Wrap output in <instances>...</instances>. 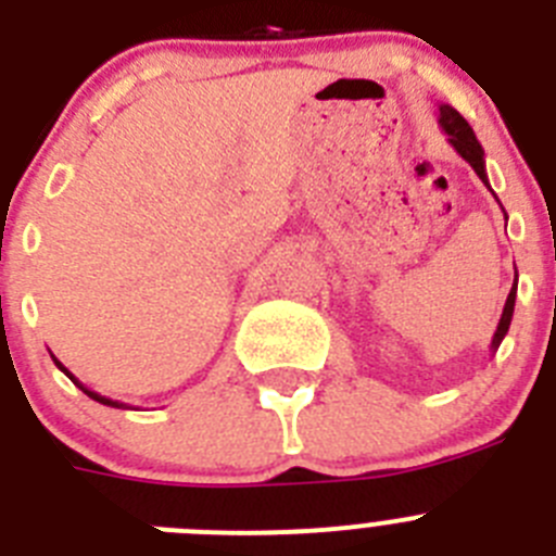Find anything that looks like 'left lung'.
<instances>
[{"instance_id":"1","label":"left lung","mask_w":556,"mask_h":556,"mask_svg":"<svg viewBox=\"0 0 556 556\" xmlns=\"http://www.w3.org/2000/svg\"><path fill=\"white\" fill-rule=\"evenodd\" d=\"M437 122H440V127H443L445 136H448V144L454 147V150L459 152L462 159L468 161L470 166H473V172L481 178V184L490 189L488 169H484V150H481L479 139H476L473 127L462 119V113L451 105H440V116H437ZM504 217H507V214H504ZM515 298H518V273H515V283L507 294L504 312H501V320H498V328H495V333H493V342H490V351L493 353L498 351V345L504 342V337H507V331H509V323H513V312H515Z\"/></svg>"}]
</instances>
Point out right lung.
I'll return each mask as SVG.
<instances>
[{
	"mask_svg": "<svg viewBox=\"0 0 556 556\" xmlns=\"http://www.w3.org/2000/svg\"><path fill=\"white\" fill-rule=\"evenodd\" d=\"M52 362H55V365H58V370H61V372H66V376H68V378H72V381H75V384H77V387H80V390H83V392H86V395H88V397H94L97 404H105V406H116V409H122V406H125V404H119V401H111V397H105V395H100V392H94V390H88V387H83V384H80V381H77V378H75V376H72V372H68V370H66V367H63V365H61V362H58V358H55V356H52Z\"/></svg>",
	"mask_w": 556,
	"mask_h": 556,
	"instance_id": "add662e5",
	"label": "right lung"
}]
</instances>
